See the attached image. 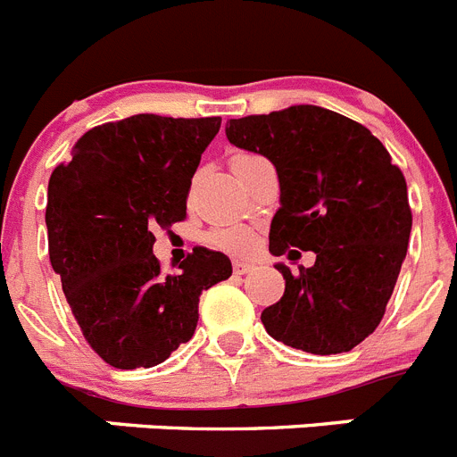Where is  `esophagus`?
I'll return each mask as SVG.
<instances>
[{
  "label": "esophagus",
  "mask_w": 457,
  "mask_h": 457,
  "mask_svg": "<svg viewBox=\"0 0 457 457\" xmlns=\"http://www.w3.org/2000/svg\"><path fill=\"white\" fill-rule=\"evenodd\" d=\"M253 265L247 263V261H233V272L236 274H247L252 272Z\"/></svg>",
  "instance_id": "34e87169"
}]
</instances>
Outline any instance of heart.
<instances>
[{
  "label": "heart",
  "mask_w": 457,
  "mask_h": 457,
  "mask_svg": "<svg viewBox=\"0 0 457 457\" xmlns=\"http://www.w3.org/2000/svg\"><path fill=\"white\" fill-rule=\"evenodd\" d=\"M212 247L228 253H249L256 247V236L247 224H221L205 236Z\"/></svg>",
  "instance_id": "obj_1"
}]
</instances>
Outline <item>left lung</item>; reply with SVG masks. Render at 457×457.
I'll return each mask as SVG.
<instances>
[{"mask_svg":"<svg viewBox=\"0 0 457 457\" xmlns=\"http://www.w3.org/2000/svg\"><path fill=\"white\" fill-rule=\"evenodd\" d=\"M226 137L277 169L270 253H316L300 274L274 265L286 290L261 313L265 332L311 354L348 353L379 325L405 261V176L364 125L316 104L231 119Z\"/></svg>","mask_w":457,"mask_h":457,"instance_id":"8db88e82","label":"left lung"}]
</instances>
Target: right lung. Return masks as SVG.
Wrapping results in <instances>:
<instances>
[{"label": "right lung", "mask_w": 457, "mask_h": 457, "mask_svg": "<svg viewBox=\"0 0 457 457\" xmlns=\"http://www.w3.org/2000/svg\"><path fill=\"white\" fill-rule=\"evenodd\" d=\"M220 116L137 114L88 130L47 185L50 263L84 338L109 366L151 369L194 337L199 295L231 277L221 252L196 247L160 272L153 228L187 210L201 153Z\"/></svg>", "instance_id": "right-lung-1"}]
</instances>
